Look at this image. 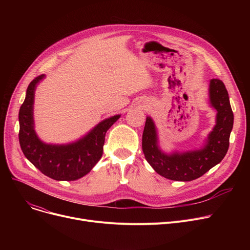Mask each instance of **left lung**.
<instances>
[{
  "label": "left lung",
  "instance_id": "8db88e82",
  "mask_svg": "<svg viewBox=\"0 0 250 250\" xmlns=\"http://www.w3.org/2000/svg\"><path fill=\"white\" fill-rule=\"evenodd\" d=\"M208 100L211 106L217 110L216 125L200 149L164 152L159 146L155 123L151 116H147L142 148L148 163L161 176L176 181H190L204 175L225 157L234 115L227 89L219 79L209 81Z\"/></svg>",
  "mask_w": 250,
  "mask_h": 250
}]
</instances>
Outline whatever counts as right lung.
I'll list each match as a JSON object with an SVG mask.
<instances>
[{"label": "right lung", "instance_id": "add662e5", "mask_svg": "<svg viewBox=\"0 0 250 250\" xmlns=\"http://www.w3.org/2000/svg\"><path fill=\"white\" fill-rule=\"evenodd\" d=\"M45 75L36 77L29 84L19 110V143L23 154L38 170L55 180H76L88 174L100 160L109 127L121 117L105 118L90 132L69 144H47L38 138L34 129L33 104L35 89Z\"/></svg>", "mask_w": 250, "mask_h": 250}]
</instances>
